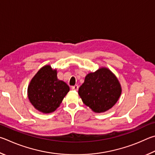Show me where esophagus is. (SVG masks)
<instances>
[{"instance_id": "34e87169", "label": "esophagus", "mask_w": 155, "mask_h": 155, "mask_svg": "<svg viewBox=\"0 0 155 155\" xmlns=\"http://www.w3.org/2000/svg\"><path fill=\"white\" fill-rule=\"evenodd\" d=\"M78 88H79V86H78V85H75V86H72V87H71L73 91H78Z\"/></svg>"}]
</instances>
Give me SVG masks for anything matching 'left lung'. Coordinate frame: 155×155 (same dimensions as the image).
<instances>
[{
	"mask_svg": "<svg viewBox=\"0 0 155 155\" xmlns=\"http://www.w3.org/2000/svg\"><path fill=\"white\" fill-rule=\"evenodd\" d=\"M122 93L120 82L112 71L105 67L86 75L78 94L82 101L95 113L111 109Z\"/></svg>",
	"mask_w": 155,
	"mask_h": 155,
	"instance_id": "8db88e82",
	"label": "left lung"
}]
</instances>
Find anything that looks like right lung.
I'll return each instance as SVG.
<instances>
[{"instance_id": "1", "label": "right lung", "mask_w": 155, "mask_h": 155, "mask_svg": "<svg viewBox=\"0 0 155 155\" xmlns=\"http://www.w3.org/2000/svg\"><path fill=\"white\" fill-rule=\"evenodd\" d=\"M69 86L57 78V69L47 64L38 71L28 86V98L43 114L54 112L69 91Z\"/></svg>"}]
</instances>
